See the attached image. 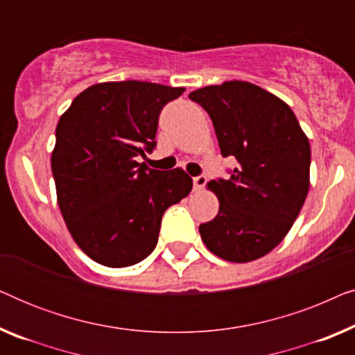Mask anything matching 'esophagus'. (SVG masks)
<instances>
[{
  "label": "esophagus",
  "mask_w": 355,
  "mask_h": 355,
  "mask_svg": "<svg viewBox=\"0 0 355 355\" xmlns=\"http://www.w3.org/2000/svg\"><path fill=\"white\" fill-rule=\"evenodd\" d=\"M205 184H207V176H203V174L193 178V189H196V191H202V189L205 187Z\"/></svg>",
  "instance_id": "esophagus-1"
}]
</instances>
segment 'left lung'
Masks as SVG:
<instances>
[{
    "label": "left lung",
    "mask_w": 355,
    "mask_h": 355,
    "mask_svg": "<svg viewBox=\"0 0 355 355\" xmlns=\"http://www.w3.org/2000/svg\"><path fill=\"white\" fill-rule=\"evenodd\" d=\"M210 114L223 157H234L230 179L208 182L220 211L198 226L208 250L245 263L275 249L293 227L310 186V144L293 110L242 80L189 94Z\"/></svg>",
    "instance_id": "1"
}]
</instances>
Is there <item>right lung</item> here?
I'll return each mask as SVG.
<instances>
[{
	"label": "right lung",
	"mask_w": 355,
	"mask_h": 355,
	"mask_svg": "<svg viewBox=\"0 0 355 355\" xmlns=\"http://www.w3.org/2000/svg\"><path fill=\"white\" fill-rule=\"evenodd\" d=\"M184 87L103 82L79 94L56 125L51 171L72 239L96 263L124 268L152 254L163 213L192 191L181 168L150 169L163 106Z\"/></svg>",
	"instance_id": "1"
}]
</instances>
